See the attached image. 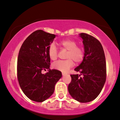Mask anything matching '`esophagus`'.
Here are the masks:
<instances>
[{
  "mask_svg": "<svg viewBox=\"0 0 120 120\" xmlns=\"http://www.w3.org/2000/svg\"><path fill=\"white\" fill-rule=\"evenodd\" d=\"M67 73H65V72H62V75H67Z\"/></svg>",
  "mask_w": 120,
  "mask_h": 120,
  "instance_id": "obj_1",
  "label": "esophagus"
}]
</instances>
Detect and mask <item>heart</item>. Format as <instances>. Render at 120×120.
<instances>
[{
    "label": "heart",
    "mask_w": 120,
    "mask_h": 120,
    "mask_svg": "<svg viewBox=\"0 0 120 120\" xmlns=\"http://www.w3.org/2000/svg\"><path fill=\"white\" fill-rule=\"evenodd\" d=\"M60 45L63 49L66 50L67 53L66 56V60H59L52 64L53 68L63 72L67 71L74 65L81 63L84 57V51L80 46H77V43L71 39H65L61 40ZM48 55L52 60H56L58 57L59 52L56 45L52 43L48 48Z\"/></svg>",
    "instance_id": "obj_1"
}]
</instances>
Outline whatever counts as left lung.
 <instances>
[{
	"instance_id": "8db88e82",
	"label": "left lung",
	"mask_w": 120,
	"mask_h": 120,
	"mask_svg": "<svg viewBox=\"0 0 120 120\" xmlns=\"http://www.w3.org/2000/svg\"><path fill=\"white\" fill-rule=\"evenodd\" d=\"M80 36L83 40L84 57L74 70L81 74H71L68 90L75 100L87 103L97 98L103 89L106 80V61L103 46L96 38L84 33Z\"/></svg>"
}]
</instances>
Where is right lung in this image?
<instances>
[{
	"instance_id": "add662e5",
	"label": "right lung",
	"mask_w": 120,
	"mask_h": 120,
	"mask_svg": "<svg viewBox=\"0 0 120 120\" xmlns=\"http://www.w3.org/2000/svg\"><path fill=\"white\" fill-rule=\"evenodd\" d=\"M56 38L41 30L35 31L22 44L17 58V80L24 94L31 100L43 102L49 98L62 76L60 71L51 70L48 48ZM49 71L43 74L41 71Z\"/></svg>"
}]
</instances>
